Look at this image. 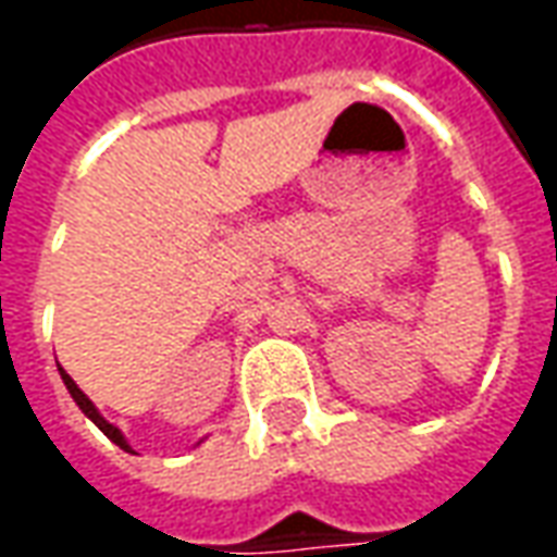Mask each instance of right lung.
<instances>
[{"instance_id": "1", "label": "right lung", "mask_w": 557, "mask_h": 557, "mask_svg": "<svg viewBox=\"0 0 557 557\" xmlns=\"http://www.w3.org/2000/svg\"><path fill=\"white\" fill-rule=\"evenodd\" d=\"M59 375H62V382H65L67 394L74 397V403H77V406H79V411H83V414H86V418H89L91 423H95V426H98V430H101L103 435H107V438H110V442L119 444V447H122V450H127V454H134V447L127 444L125 432L119 430L115 423H110V420L103 418L101 411H98V406H95V403H91V399L86 397L83 391H79L77 382H74V379H71V375H67L65 370H62V367H59ZM196 444H199V442H196Z\"/></svg>"}]
</instances>
